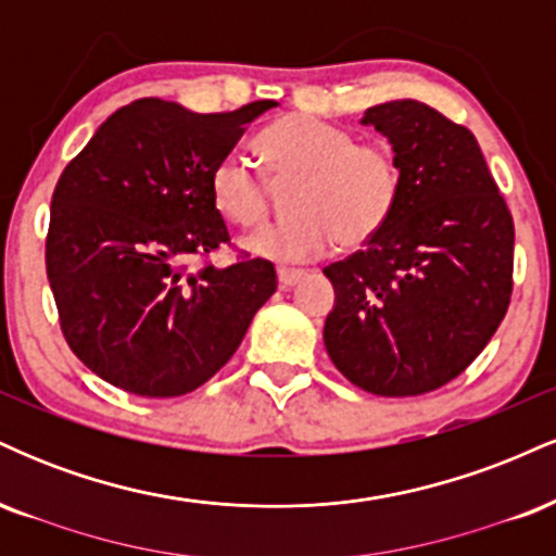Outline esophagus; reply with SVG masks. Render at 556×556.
Returning a JSON list of instances; mask_svg holds the SVG:
<instances>
[{
	"mask_svg": "<svg viewBox=\"0 0 556 556\" xmlns=\"http://www.w3.org/2000/svg\"><path fill=\"white\" fill-rule=\"evenodd\" d=\"M303 277H305V271H300V269H277V279L282 287H295Z\"/></svg>",
	"mask_w": 556,
	"mask_h": 556,
	"instance_id": "obj_1",
	"label": "esophagus"
}]
</instances>
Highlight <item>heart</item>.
<instances>
[{
    "instance_id": "obj_1",
    "label": "heart",
    "mask_w": 556,
    "mask_h": 556,
    "mask_svg": "<svg viewBox=\"0 0 556 556\" xmlns=\"http://www.w3.org/2000/svg\"><path fill=\"white\" fill-rule=\"evenodd\" d=\"M277 177H300L292 216L258 227L242 240L251 256L274 264H308L334 248L361 245L387 225L400 195V169L381 146L355 143L340 125L308 114L277 119L258 136ZM212 198L235 225H256L269 206L264 175L248 156L229 151L212 169Z\"/></svg>"
}]
</instances>
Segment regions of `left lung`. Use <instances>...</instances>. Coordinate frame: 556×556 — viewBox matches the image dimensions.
Here are the masks:
<instances>
[{
  "mask_svg": "<svg viewBox=\"0 0 556 556\" xmlns=\"http://www.w3.org/2000/svg\"><path fill=\"white\" fill-rule=\"evenodd\" d=\"M392 146L400 195L366 248L324 269L331 363L381 397L439 389L478 358L513 292L515 227L468 127L416 99L363 114Z\"/></svg>",
  "mask_w": 556,
  "mask_h": 556,
  "instance_id": "1",
  "label": "left lung"
}]
</instances>
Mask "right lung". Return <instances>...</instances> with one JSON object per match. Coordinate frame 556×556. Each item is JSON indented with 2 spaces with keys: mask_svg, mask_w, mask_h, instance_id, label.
<instances>
[{
  "mask_svg": "<svg viewBox=\"0 0 556 556\" xmlns=\"http://www.w3.org/2000/svg\"><path fill=\"white\" fill-rule=\"evenodd\" d=\"M277 101L198 114L138 99L99 125L52 195L47 274L73 353L112 387L180 397L206 384L277 292L269 261L190 271L229 242L212 169Z\"/></svg>",
  "mask_w": 556,
  "mask_h": 556,
  "instance_id": "1",
  "label": "right lung"
}]
</instances>
